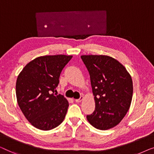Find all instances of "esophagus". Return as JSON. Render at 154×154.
Returning a JSON list of instances; mask_svg holds the SVG:
<instances>
[{
    "label": "esophagus",
    "instance_id": "esophagus-1",
    "mask_svg": "<svg viewBox=\"0 0 154 154\" xmlns=\"http://www.w3.org/2000/svg\"><path fill=\"white\" fill-rule=\"evenodd\" d=\"M83 99H84V96H81L79 99H75V102H76V103H80V102H81Z\"/></svg>",
    "mask_w": 154,
    "mask_h": 154
}]
</instances>
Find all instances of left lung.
I'll list each match as a JSON object with an SVG mask.
<instances>
[{
	"mask_svg": "<svg viewBox=\"0 0 154 154\" xmlns=\"http://www.w3.org/2000/svg\"><path fill=\"white\" fill-rule=\"evenodd\" d=\"M82 61L89 72L96 108L87 115L97 129L116 126L131 106L133 86L131 76L115 58L105 55H83Z\"/></svg>",
	"mask_w": 154,
	"mask_h": 154,
	"instance_id": "8db88e82",
	"label": "left lung"
}]
</instances>
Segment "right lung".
Returning <instances> with one entry per match:
<instances>
[{"label":"right lung","mask_w":154,"mask_h":154,"mask_svg":"<svg viewBox=\"0 0 154 154\" xmlns=\"http://www.w3.org/2000/svg\"><path fill=\"white\" fill-rule=\"evenodd\" d=\"M72 56H43L29 62L17 77L18 105L26 119L37 128L49 131L64 120L69 103L54 94L60 72Z\"/></svg>","instance_id":"add662e5"}]
</instances>
